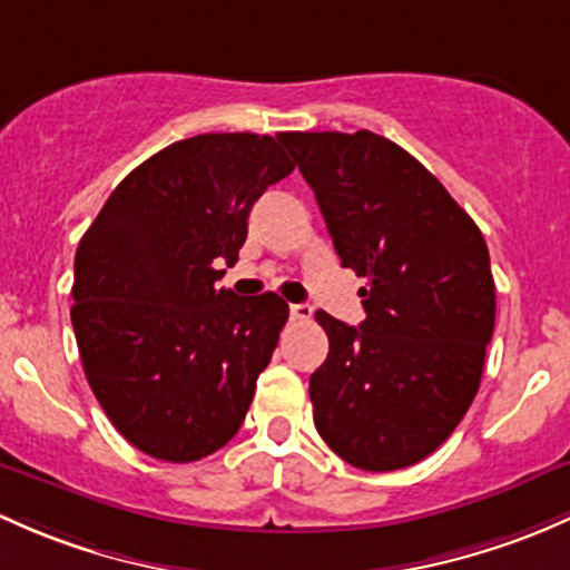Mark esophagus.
Wrapping results in <instances>:
<instances>
[{"label":"esophagus","instance_id":"obj_1","mask_svg":"<svg viewBox=\"0 0 570 570\" xmlns=\"http://www.w3.org/2000/svg\"><path fill=\"white\" fill-rule=\"evenodd\" d=\"M311 314H314V311H311L308 303H292L289 305V316L295 322H308Z\"/></svg>","mask_w":570,"mask_h":570}]
</instances>
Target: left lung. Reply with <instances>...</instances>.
Returning <instances> with one entry per match:
<instances>
[{
	"label": "left lung",
	"mask_w": 570,
	"mask_h": 570,
	"mask_svg": "<svg viewBox=\"0 0 570 570\" xmlns=\"http://www.w3.org/2000/svg\"><path fill=\"white\" fill-rule=\"evenodd\" d=\"M355 269L361 327L316 311L331 338L311 374L314 426L346 464L391 472L434 453L481 387L494 278L475 220L385 136L278 134Z\"/></svg>",
	"instance_id": "obj_1"
}]
</instances>
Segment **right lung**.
Listing matches in <instances>:
<instances>
[{
	"label": "right lung",
	"instance_id": "obj_1",
	"mask_svg": "<svg viewBox=\"0 0 570 570\" xmlns=\"http://www.w3.org/2000/svg\"><path fill=\"white\" fill-rule=\"evenodd\" d=\"M292 169L273 136L175 141L136 166L83 232L70 308L83 374L147 456L199 461L243 426L289 305L215 281L237 262L254 202Z\"/></svg>",
	"mask_w": 570,
	"mask_h": 570
}]
</instances>
